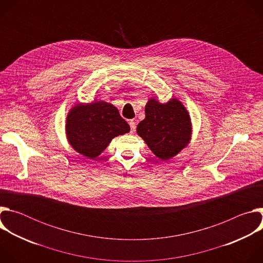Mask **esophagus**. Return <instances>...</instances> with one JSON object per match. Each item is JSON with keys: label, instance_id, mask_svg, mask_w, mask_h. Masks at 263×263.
<instances>
[{"label": "esophagus", "instance_id": "esophagus-1", "mask_svg": "<svg viewBox=\"0 0 263 263\" xmlns=\"http://www.w3.org/2000/svg\"><path fill=\"white\" fill-rule=\"evenodd\" d=\"M129 125H130V128H131V132H134L135 129H136V123L133 120H131L129 122Z\"/></svg>", "mask_w": 263, "mask_h": 263}]
</instances>
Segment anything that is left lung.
<instances>
[{"instance_id": "obj_1", "label": "left lung", "mask_w": 263, "mask_h": 263, "mask_svg": "<svg viewBox=\"0 0 263 263\" xmlns=\"http://www.w3.org/2000/svg\"><path fill=\"white\" fill-rule=\"evenodd\" d=\"M145 118L136 128L137 134L161 160L180 153L192 139V121L189 111L176 98L162 104L151 98L145 107Z\"/></svg>"}]
</instances>
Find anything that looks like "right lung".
<instances>
[{
    "instance_id": "add662e5",
    "label": "right lung",
    "mask_w": 263,
    "mask_h": 263,
    "mask_svg": "<svg viewBox=\"0 0 263 263\" xmlns=\"http://www.w3.org/2000/svg\"><path fill=\"white\" fill-rule=\"evenodd\" d=\"M129 131L118 108L104 101L76 104L66 117L65 133L69 144L89 159L101 155L115 137Z\"/></svg>"
}]
</instances>
